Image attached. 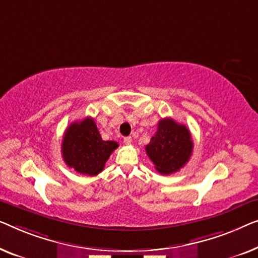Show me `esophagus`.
Segmentation results:
<instances>
[{
  "mask_svg": "<svg viewBox=\"0 0 258 258\" xmlns=\"http://www.w3.org/2000/svg\"><path fill=\"white\" fill-rule=\"evenodd\" d=\"M132 143V137H125L124 138V144L125 145H131Z\"/></svg>",
  "mask_w": 258,
  "mask_h": 258,
  "instance_id": "1",
  "label": "esophagus"
}]
</instances>
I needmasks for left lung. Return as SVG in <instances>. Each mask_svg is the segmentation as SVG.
Masks as SVG:
<instances>
[{"mask_svg": "<svg viewBox=\"0 0 258 258\" xmlns=\"http://www.w3.org/2000/svg\"><path fill=\"white\" fill-rule=\"evenodd\" d=\"M193 152L189 130L172 118L161 119L158 131L146 145V153L160 174L168 175L187 164Z\"/></svg>", "mask_w": 258, "mask_h": 258, "instance_id": "8db88e82", "label": "left lung"}]
</instances>
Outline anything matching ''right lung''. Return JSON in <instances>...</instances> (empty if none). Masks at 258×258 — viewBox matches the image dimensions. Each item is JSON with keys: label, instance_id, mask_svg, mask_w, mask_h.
Wrapping results in <instances>:
<instances>
[{"label": "right lung", "instance_id": "add662e5", "mask_svg": "<svg viewBox=\"0 0 258 258\" xmlns=\"http://www.w3.org/2000/svg\"><path fill=\"white\" fill-rule=\"evenodd\" d=\"M118 143L101 139L91 117L75 121L67 128L61 143V155L70 168L77 173L94 176L104 169Z\"/></svg>", "mask_w": 258, "mask_h": 258}]
</instances>
